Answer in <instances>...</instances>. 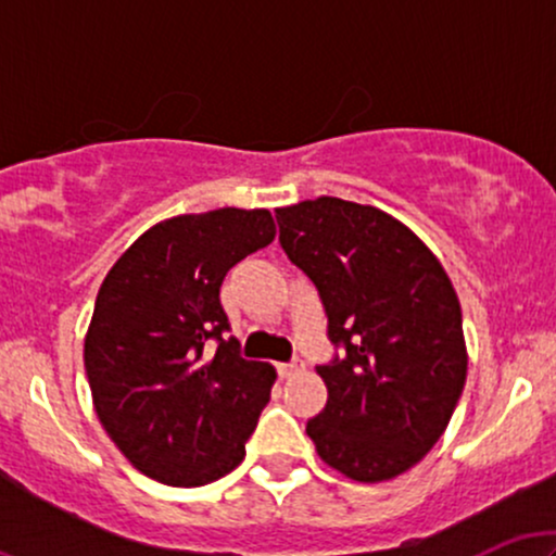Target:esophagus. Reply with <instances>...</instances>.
Listing matches in <instances>:
<instances>
[{
    "label": "esophagus",
    "mask_w": 556,
    "mask_h": 556,
    "mask_svg": "<svg viewBox=\"0 0 556 556\" xmlns=\"http://www.w3.org/2000/svg\"><path fill=\"white\" fill-rule=\"evenodd\" d=\"M303 361H290V363H279L277 366V371H279V376H282V379H290V376H295V374H300L303 371Z\"/></svg>",
    "instance_id": "esophagus-1"
}]
</instances>
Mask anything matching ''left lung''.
<instances>
[{
  "mask_svg": "<svg viewBox=\"0 0 556 556\" xmlns=\"http://www.w3.org/2000/svg\"><path fill=\"white\" fill-rule=\"evenodd\" d=\"M277 222L344 348L316 366L329 397L305 433L353 481L405 473L439 442L468 376L455 287L426 242L376 206L321 195L277 208Z\"/></svg>",
  "mask_w": 556,
  "mask_h": 556,
  "instance_id": "8db88e82",
  "label": "left lung"
}]
</instances>
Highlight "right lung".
I'll return each mask as SVG.
<instances>
[{"label":"right lung","instance_id":"obj_1","mask_svg":"<svg viewBox=\"0 0 556 556\" xmlns=\"http://www.w3.org/2000/svg\"><path fill=\"white\" fill-rule=\"evenodd\" d=\"M274 235L266 208L172 216L146 229L101 282L86 376L101 426L143 476L203 486L245 457L277 371L225 340L219 287Z\"/></svg>","mask_w":556,"mask_h":556}]
</instances>
